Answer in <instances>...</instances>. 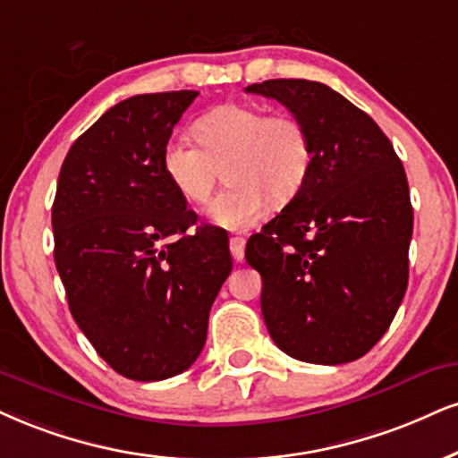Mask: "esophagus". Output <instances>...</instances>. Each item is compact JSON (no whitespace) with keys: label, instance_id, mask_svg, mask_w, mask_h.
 I'll return each instance as SVG.
<instances>
[{"label":"esophagus","instance_id":"esophagus-1","mask_svg":"<svg viewBox=\"0 0 458 458\" xmlns=\"http://www.w3.org/2000/svg\"><path fill=\"white\" fill-rule=\"evenodd\" d=\"M229 250L233 261H244V250H246V240L244 238H231L229 240Z\"/></svg>","mask_w":458,"mask_h":458}]
</instances>
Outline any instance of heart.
<instances>
[{
	"label": "heart",
	"instance_id": "heart-1",
	"mask_svg": "<svg viewBox=\"0 0 458 458\" xmlns=\"http://www.w3.org/2000/svg\"><path fill=\"white\" fill-rule=\"evenodd\" d=\"M197 144L172 138L163 148V172L191 206L212 197L223 167L227 189L212 201L208 216L227 229H248L267 210L289 203L312 167L308 129L291 114H267L248 104H223L193 125Z\"/></svg>",
	"mask_w": 458,
	"mask_h": 458
}]
</instances>
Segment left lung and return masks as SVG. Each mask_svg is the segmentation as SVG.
Instances as JSON below:
<instances>
[{"label":"left lung","instance_id":"left-lung-1","mask_svg":"<svg viewBox=\"0 0 458 458\" xmlns=\"http://www.w3.org/2000/svg\"><path fill=\"white\" fill-rule=\"evenodd\" d=\"M246 93L303 123L312 167L297 197L250 235L261 312L282 352L318 365L363 357L408 289L414 212L405 169L374 118L323 82L265 81Z\"/></svg>","mask_w":458,"mask_h":458}]
</instances>
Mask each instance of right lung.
Returning <instances> with one entry per match:
<instances>
[{"label":"right lung","instance_id":"1","mask_svg":"<svg viewBox=\"0 0 458 458\" xmlns=\"http://www.w3.org/2000/svg\"><path fill=\"white\" fill-rule=\"evenodd\" d=\"M197 91L135 95L84 131L61 165L55 265L70 312L129 380L182 374L206 344L231 274L229 240L196 227L163 172V148Z\"/></svg>","mask_w":458,"mask_h":458}]
</instances>
